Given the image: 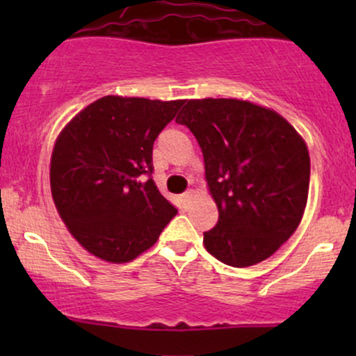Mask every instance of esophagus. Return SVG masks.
<instances>
[{"label":"esophagus","mask_w":356,"mask_h":356,"mask_svg":"<svg viewBox=\"0 0 356 356\" xmlns=\"http://www.w3.org/2000/svg\"><path fill=\"white\" fill-rule=\"evenodd\" d=\"M192 199H194V194H192L191 191L184 192V194L181 195V201H182V204H184V207H187V206H189V204L192 202Z\"/></svg>","instance_id":"obj_1"}]
</instances>
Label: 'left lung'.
I'll return each mask as SVG.
<instances>
[{"label": "left lung", "mask_w": 356, "mask_h": 356, "mask_svg": "<svg viewBox=\"0 0 356 356\" xmlns=\"http://www.w3.org/2000/svg\"><path fill=\"white\" fill-rule=\"evenodd\" d=\"M197 138L219 211L204 246L224 264L248 268L283 246L303 219L309 154L273 108L239 99L187 100L175 118Z\"/></svg>", "instance_id": "obj_1"}]
</instances>
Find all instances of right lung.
<instances>
[{
	"label": "right lung",
	"instance_id": "1",
	"mask_svg": "<svg viewBox=\"0 0 356 356\" xmlns=\"http://www.w3.org/2000/svg\"><path fill=\"white\" fill-rule=\"evenodd\" d=\"M186 100L107 95L63 127L50 162L51 197L90 254L129 263L152 248L177 209L152 174V147Z\"/></svg>",
	"mask_w": 356,
	"mask_h": 356
}]
</instances>
